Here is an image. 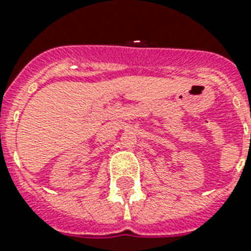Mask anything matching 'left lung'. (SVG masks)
Instances as JSON below:
<instances>
[{
	"label": "left lung",
	"mask_w": 251,
	"mask_h": 251,
	"mask_svg": "<svg viewBox=\"0 0 251 251\" xmlns=\"http://www.w3.org/2000/svg\"><path fill=\"white\" fill-rule=\"evenodd\" d=\"M250 139H251V134H250Z\"/></svg>",
	"instance_id": "1"
}]
</instances>
